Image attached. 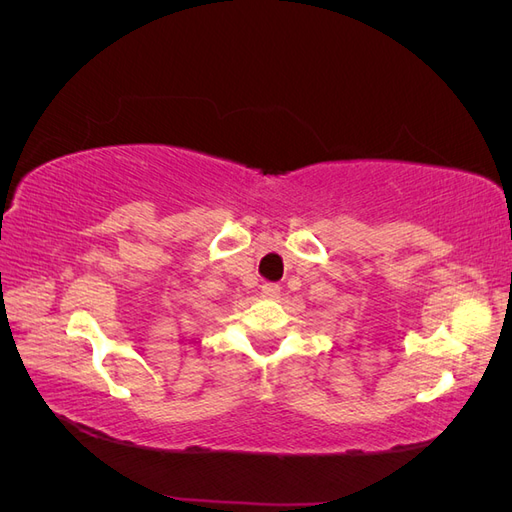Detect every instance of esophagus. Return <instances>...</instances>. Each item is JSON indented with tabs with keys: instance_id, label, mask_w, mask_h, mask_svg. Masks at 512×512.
Masks as SVG:
<instances>
[{
	"instance_id": "obj_1",
	"label": "esophagus",
	"mask_w": 512,
	"mask_h": 512,
	"mask_svg": "<svg viewBox=\"0 0 512 512\" xmlns=\"http://www.w3.org/2000/svg\"><path fill=\"white\" fill-rule=\"evenodd\" d=\"M277 294H280V284H275V282L262 284V297L273 299V297H277Z\"/></svg>"
}]
</instances>
